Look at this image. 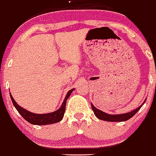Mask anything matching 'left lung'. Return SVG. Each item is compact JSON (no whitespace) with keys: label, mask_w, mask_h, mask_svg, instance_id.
Listing matches in <instances>:
<instances>
[{"label":"left lung","mask_w":156,"mask_h":156,"mask_svg":"<svg viewBox=\"0 0 156 156\" xmlns=\"http://www.w3.org/2000/svg\"><path fill=\"white\" fill-rule=\"evenodd\" d=\"M146 100H147V98L144 101L143 104L140 105V106L137 108L136 109L130 111V112L122 113V114H108V113H106L103 112V111L99 110V109H98L97 108L94 106L92 103H91V106H92V109H93V112L95 113L96 117H97L98 119H101V120L106 121V122H125V121H127L129 119H131L132 117L133 116L140 108H141V107L143 106L144 103H145Z\"/></svg>","instance_id":"obj_1"}]
</instances>
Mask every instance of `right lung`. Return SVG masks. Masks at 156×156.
<instances>
[{
	"label": "right lung",
	"mask_w": 156,
	"mask_h": 156,
	"mask_svg": "<svg viewBox=\"0 0 156 156\" xmlns=\"http://www.w3.org/2000/svg\"><path fill=\"white\" fill-rule=\"evenodd\" d=\"M74 90V88H73V89L70 90L68 93H67L66 97H65L64 101H63L61 107L59 108L58 110L53 111V112L52 113H44V114H38V113H32L30 112V111L26 110V109L23 108L22 107H21L20 105L17 104L16 102L14 101V99H13V96L11 95V93L10 96L11 101H12L14 107L16 108L17 111L20 113L21 116H22L25 120L27 121V122L29 123H30V124L34 125H48L54 124V123H57L60 122L61 120H62L63 115H64L65 113V110H66V101Z\"/></svg>",
	"instance_id": "right-lung-1"
}]
</instances>
